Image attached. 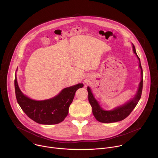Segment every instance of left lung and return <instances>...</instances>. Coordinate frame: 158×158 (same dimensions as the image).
I'll use <instances>...</instances> for the list:
<instances>
[{
  "label": "left lung",
  "mask_w": 158,
  "mask_h": 158,
  "mask_svg": "<svg viewBox=\"0 0 158 158\" xmlns=\"http://www.w3.org/2000/svg\"><path fill=\"white\" fill-rule=\"evenodd\" d=\"M132 50L134 54L136 55L138 60H139V67L141 69V81L139 84L138 89L135 96L131 98L130 100L125 102L124 104L116 107L115 108L111 110H104L101 104L95 98L94 94L92 92V90L89 86L87 87L88 91V99L89 102L91 104L93 109V113L96 118V119L101 122L104 123H110L121 121L125 118H126L132 110L135 108L138 104L140 98L141 97L142 91H143V69L141 65L140 59L137 55L136 49L132 44Z\"/></svg>",
  "instance_id": "left-lung-1"
}]
</instances>
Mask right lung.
Returning a JSON list of instances; mask_svg holds the SVG:
<instances>
[{
  "label": "right lung",
  "mask_w": 158,
  "mask_h": 158,
  "mask_svg": "<svg viewBox=\"0 0 158 158\" xmlns=\"http://www.w3.org/2000/svg\"><path fill=\"white\" fill-rule=\"evenodd\" d=\"M16 72L14 85L17 101L29 118L40 124H56L63 121L68 114L69 107L76 91L84 86L82 83H79L63 89L52 98L37 101L31 99L21 91L18 85Z\"/></svg>",
  "instance_id": "right-lung-1"
}]
</instances>
